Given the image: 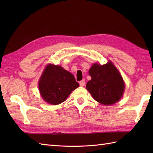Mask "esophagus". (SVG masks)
I'll return each instance as SVG.
<instances>
[{
  "label": "esophagus",
  "instance_id": "34e87169",
  "mask_svg": "<svg viewBox=\"0 0 153 153\" xmlns=\"http://www.w3.org/2000/svg\"><path fill=\"white\" fill-rule=\"evenodd\" d=\"M79 85H80V86H82V87L85 85V81L84 80V79L80 81V82H79Z\"/></svg>",
  "mask_w": 153,
  "mask_h": 153
}]
</instances>
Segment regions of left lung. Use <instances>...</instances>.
I'll return each mask as SVG.
<instances>
[{"mask_svg":"<svg viewBox=\"0 0 153 153\" xmlns=\"http://www.w3.org/2000/svg\"><path fill=\"white\" fill-rule=\"evenodd\" d=\"M91 79L86 88L97 102L111 105L121 98L124 91L122 76L111 62L100 66L95 64L89 71Z\"/></svg>","mask_w":153,"mask_h":153,"instance_id":"1","label":"left lung"}]
</instances>
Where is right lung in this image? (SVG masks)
Segmentation results:
<instances>
[{
    "mask_svg": "<svg viewBox=\"0 0 153 153\" xmlns=\"http://www.w3.org/2000/svg\"><path fill=\"white\" fill-rule=\"evenodd\" d=\"M73 74L59 66L49 64L45 68L39 82L43 99L51 105H58L79 87Z\"/></svg>",
    "mask_w": 153,
    "mask_h": 153,
    "instance_id": "1",
    "label": "right lung"
}]
</instances>
